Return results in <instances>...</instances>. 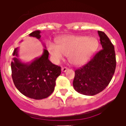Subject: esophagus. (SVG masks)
I'll use <instances>...</instances> for the list:
<instances>
[{
    "label": "esophagus",
    "mask_w": 126,
    "mask_h": 126,
    "mask_svg": "<svg viewBox=\"0 0 126 126\" xmlns=\"http://www.w3.org/2000/svg\"><path fill=\"white\" fill-rule=\"evenodd\" d=\"M68 69V68H67V67H62V72H65Z\"/></svg>",
    "instance_id": "1"
}]
</instances>
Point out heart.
Returning a JSON list of instances; mask_svg holds the SVG:
<instances>
[{
    "mask_svg": "<svg viewBox=\"0 0 126 126\" xmlns=\"http://www.w3.org/2000/svg\"><path fill=\"white\" fill-rule=\"evenodd\" d=\"M98 41L94 37L81 35H67L57 40V44H47V50L54 62H59L67 55L69 62L75 65L85 64L96 51Z\"/></svg>",
    "mask_w": 126,
    "mask_h": 126,
    "instance_id": "b5f03b06",
    "label": "heart"
}]
</instances>
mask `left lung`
<instances>
[{
    "label": "left lung",
    "instance_id": "left-lung-1",
    "mask_svg": "<svg viewBox=\"0 0 126 126\" xmlns=\"http://www.w3.org/2000/svg\"><path fill=\"white\" fill-rule=\"evenodd\" d=\"M102 49L91 61L75 71L73 85L80 94L93 96L102 91L110 84L116 68L115 48L106 34L98 31Z\"/></svg>",
    "mask_w": 126,
    "mask_h": 126
}]
</instances>
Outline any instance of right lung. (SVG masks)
Here are the masks:
<instances>
[{
    "label": "right lung",
    "mask_w": 126,
    "mask_h": 126,
    "mask_svg": "<svg viewBox=\"0 0 126 126\" xmlns=\"http://www.w3.org/2000/svg\"><path fill=\"white\" fill-rule=\"evenodd\" d=\"M40 31L37 30L29 35L40 39ZM13 55L11 76L16 89L26 96L35 100L46 98L51 94L56 79L61 73V67L50 62L47 50L44 49L42 55L28 63L20 61L18 47L15 49Z\"/></svg>",
    "instance_id": "obj_1"
}]
</instances>
